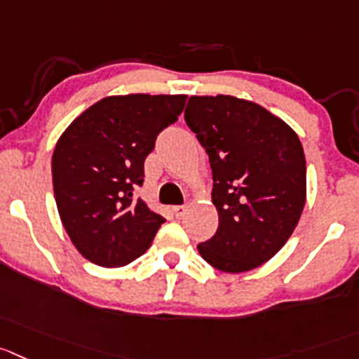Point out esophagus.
Returning a JSON list of instances; mask_svg holds the SVG:
<instances>
[{"mask_svg": "<svg viewBox=\"0 0 359 359\" xmlns=\"http://www.w3.org/2000/svg\"><path fill=\"white\" fill-rule=\"evenodd\" d=\"M172 211H174V215L180 218V217H183V215L187 213V206H174Z\"/></svg>", "mask_w": 359, "mask_h": 359, "instance_id": "obj_1", "label": "esophagus"}]
</instances>
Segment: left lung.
Wrapping results in <instances>:
<instances>
[{
  "instance_id": "left-lung-1",
  "label": "left lung",
  "mask_w": 359,
  "mask_h": 359,
  "mask_svg": "<svg viewBox=\"0 0 359 359\" xmlns=\"http://www.w3.org/2000/svg\"><path fill=\"white\" fill-rule=\"evenodd\" d=\"M185 121L210 155L218 229L197 247L225 273L268 262L294 233L306 203V162L298 134L255 102L194 95Z\"/></svg>"
}]
</instances>
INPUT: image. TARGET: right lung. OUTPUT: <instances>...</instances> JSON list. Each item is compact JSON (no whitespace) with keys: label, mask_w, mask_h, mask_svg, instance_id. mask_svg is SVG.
Wrapping results in <instances>:
<instances>
[{"label":"right lung","mask_w":359,"mask_h":359,"mask_svg":"<svg viewBox=\"0 0 359 359\" xmlns=\"http://www.w3.org/2000/svg\"><path fill=\"white\" fill-rule=\"evenodd\" d=\"M187 95H112L65 128L53 153L57 213L84 259L118 268L141 257L163 217L134 189L160 132L185 107Z\"/></svg>","instance_id":"obj_1"}]
</instances>
